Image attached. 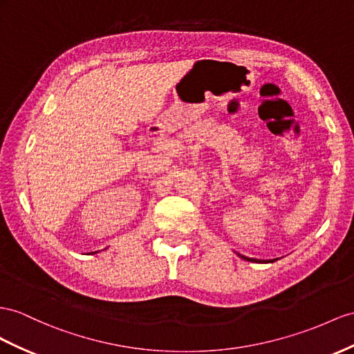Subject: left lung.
<instances>
[{
  "instance_id": "1",
  "label": "left lung",
  "mask_w": 354,
  "mask_h": 354,
  "mask_svg": "<svg viewBox=\"0 0 354 354\" xmlns=\"http://www.w3.org/2000/svg\"><path fill=\"white\" fill-rule=\"evenodd\" d=\"M241 259H243V260H247V261H254V263H261V260H257V259H250V257H245V256H241V254H238ZM266 263H272V261H275V260H265ZM263 261V263H265Z\"/></svg>"
}]
</instances>
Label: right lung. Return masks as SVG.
<instances>
[{
    "mask_svg": "<svg viewBox=\"0 0 354 354\" xmlns=\"http://www.w3.org/2000/svg\"><path fill=\"white\" fill-rule=\"evenodd\" d=\"M95 252H97V251H95Z\"/></svg>",
    "mask_w": 354,
    "mask_h": 354,
    "instance_id": "add662e5",
    "label": "right lung"
}]
</instances>
